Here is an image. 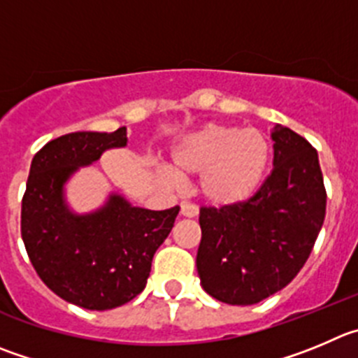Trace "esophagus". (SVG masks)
<instances>
[{"label":"esophagus","instance_id":"1","mask_svg":"<svg viewBox=\"0 0 358 358\" xmlns=\"http://www.w3.org/2000/svg\"><path fill=\"white\" fill-rule=\"evenodd\" d=\"M180 213H182L183 217H196L198 215V206L192 205V203L183 201L182 205H180Z\"/></svg>","mask_w":358,"mask_h":358}]
</instances>
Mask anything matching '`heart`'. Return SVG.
Segmentation results:
<instances>
[{
  "mask_svg": "<svg viewBox=\"0 0 358 358\" xmlns=\"http://www.w3.org/2000/svg\"><path fill=\"white\" fill-rule=\"evenodd\" d=\"M268 141L259 130L206 123L187 134L173 148V169L155 168L168 189H180L182 180L199 176L203 201L215 208L243 205L256 194L268 166Z\"/></svg>",
  "mask_w": 358,
  "mask_h": 358,
  "instance_id": "obj_1",
  "label": "heart"
}]
</instances>
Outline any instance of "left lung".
<instances>
[{
  "label": "left lung",
  "mask_w": 358,
  "mask_h": 358,
  "mask_svg": "<svg viewBox=\"0 0 358 358\" xmlns=\"http://www.w3.org/2000/svg\"><path fill=\"white\" fill-rule=\"evenodd\" d=\"M273 169L249 201L201 208L196 266L210 296L252 306L288 286L325 220L318 152L292 129H272Z\"/></svg>",
  "instance_id": "1"
}]
</instances>
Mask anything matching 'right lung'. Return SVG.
Masks as SVG:
<instances>
[{
	"mask_svg": "<svg viewBox=\"0 0 358 358\" xmlns=\"http://www.w3.org/2000/svg\"><path fill=\"white\" fill-rule=\"evenodd\" d=\"M127 141V127L52 139L33 157L22 198L21 233L36 273L63 300L90 310L115 309L145 289L153 255L180 212L134 206L118 192L93 212L70 208L69 180Z\"/></svg>",
	"mask_w": 358,
	"mask_h": 358,
	"instance_id": "add662e5",
	"label": "right lung"
}]
</instances>
